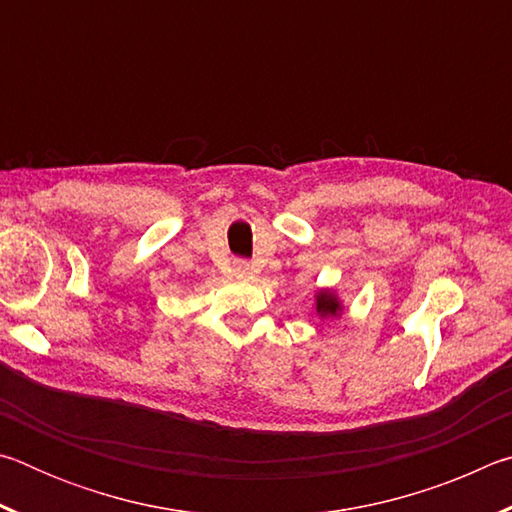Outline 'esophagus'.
Returning <instances> with one entry per match:
<instances>
[{
  "label": "esophagus",
  "instance_id": "obj_1",
  "mask_svg": "<svg viewBox=\"0 0 512 512\" xmlns=\"http://www.w3.org/2000/svg\"><path fill=\"white\" fill-rule=\"evenodd\" d=\"M248 271H250V264L248 262H235V273L246 275Z\"/></svg>",
  "mask_w": 512,
  "mask_h": 512
}]
</instances>
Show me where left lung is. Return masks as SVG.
<instances>
[{"mask_svg":"<svg viewBox=\"0 0 512 512\" xmlns=\"http://www.w3.org/2000/svg\"><path fill=\"white\" fill-rule=\"evenodd\" d=\"M341 300L336 298L334 291L323 289L316 293V314L320 318H329V316H341Z\"/></svg>","mask_w":512,"mask_h":512,"instance_id":"1","label":"left lung"}]
</instances>
